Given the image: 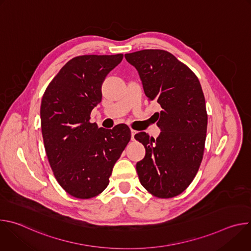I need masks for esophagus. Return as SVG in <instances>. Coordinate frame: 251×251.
Listing matches in <instances>:
<instances>
[{
	"label": "esophagus",
	"mask_w": 251,
	"mask_h": 251,
	"mask_svg": "<svg viewBox=\"0 0 251 251\" xmlns=\"http://www.w3.org/2000/svg\"><path fill=\"white\" fill-rule=\"evenodd\" d=\"M136 133H137V131H135V130H133V129L131 130V139H132V140H134V136L136 135Z\"/></svg>",
	"instance_id": "34e87169"
}]
</instances>
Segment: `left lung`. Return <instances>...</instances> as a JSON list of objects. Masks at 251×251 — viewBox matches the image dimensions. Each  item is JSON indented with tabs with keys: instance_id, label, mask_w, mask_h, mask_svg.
Here are the masks:
<instances>
[{
	"instance_id": "8db88e82",
	"label": "left lung",
	"mask_w": 251,
	"mask_h": 251,
	"mask_svg": "<svg viewBox=\"0 0 251 251\" xmlns=\"http://www.w3.org/2000/svg\"><path fill=\"white\" fill-rule=\"evenodd\" d=\"M125 58L137 69L149 100L162 107L155 114L160 135H135L146 149L136 165L140 183L155 197H176L193 182L202 160L207 114L201 83L166 50H143L126 53Z\"/></svg>"
}]
</instances>
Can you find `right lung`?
<instances>
[{
    "label": "right lung",
    "instance_id": "add662e5",
    "mask_svg": "<svg viewBox=\"0 0 251 251\" xmlns=\"http://www.w3.org/2000/svg\"><path fill=\"white\" fill-rule=\"evenodd\" d=\"M122 59V53L74 57L42 99V133L50 165L61 188L77 199L96 197L106 189L131 138L125 124L108 130L89 122L101 101L105 77Z\"/></svg>",
    "mask_w": 251,
    "mask_h": 251
}]
</instances>
